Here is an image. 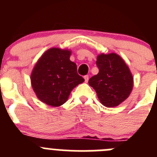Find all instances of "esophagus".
I'll list each match as a JSON object with an SVG mask.
<instances>
[{
  "instance_id": "1",
  "label": "esophagus",
  "mask_w": 157,
  "mask_h": 157,
  "mask_svg": "<svg viewBox=\"0 0 157 157\" xmlns=\"http://www.w3.org/2000/svg\"><path fill=\"white\" fill-rule=\"evenodd\" d=\"M84 79H85V82H88V81H89V76L88 75L84 76Z\"/></svg>"
}]
</instances>
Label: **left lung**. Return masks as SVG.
<instances>
[{"label":"left lung","instance_id":"obj_1","mask_svg":"<svg viewBox=\"0 0 157 157\" xmlns=\"http://www.w3.org/2000/svg\"><path fill=\"white\" fill-rule=\"evenodd\" d=\"M98 75L89 80L101 103L113 108L125 101L132 91L134 78L123 58L118 54H99L97 57Z\"/></svg>","mask_w":157,"mask_h":157}]
</instances>
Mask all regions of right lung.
Masks as SVG:
<instances>
[{"label":"right lung","mask_w":157,"mask_h":157,"mask_svg":"<svg viewBox=\"0 0 157 157\" xmlns=\"http://www.w3.org/2000/svg\"><path fill=\"white\" fill-rule=\"evenodd\" d=\"M71 51L51 48L38 59L30 75V82L37 98L52 107L67 101L71 92L85 81L77 73L75 63L70 60Z\"/></svg>","instance_id":"1"}]
</instances>
